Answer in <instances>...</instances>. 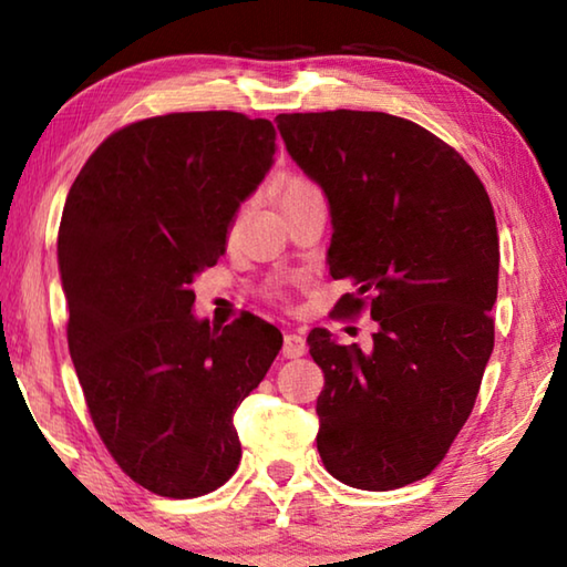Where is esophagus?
<instances>
[{
  "label": "esophagus",
  "instance_id": "1",
  "mask_svg": "<svg viewBox=\"0 0 567 567\" xmlns=\"http://www.w3.org/2000/svg\"><path fill=\"white\" fill-rule=\"evenodd\" d=\"M305 350H307V344H305V338H302V334H297V332H287V334H285L282 354H285V358H287V360L302 358V354H305Z\"/></svg>",
  "mask_w": 567,
  "mask_h": 567
}]
</instances>
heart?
<instances>
[{"label":"heart","instance_id":"heart-1","mask_svg":"<svg viewBox=\"0 0 567 567\" xmlns=\"http://www.w3.org/2000/svg\"><path fill=\"white\" fill-rule=\"evenodd\" d=\"M307 187H312L310 182H305V179H292L290 185H287V187L282 189V199H285V197H290V195H297V192H302V189H307Z\"/></svg>","mask_w":567,"mask_h":567}]
</instances>
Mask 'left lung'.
<instances>
[{
  "mask_svg": "<svg viewBox=\"0 0 567 567\" xmlns=\"http://www.w3.org/2000/svg\"><path fill=\"white\" fill-rule=\"evenodd\" d=\"M285 147L330 205L344 312L368 295V350L307 334L324 372L318 450L332 477L395 491L433 473L473 412L491 360L497 225L473 167L420 124L385 112L277 114Z\"/></svg>",
  "mask_w": 567,
  "mask_h": 567,
  "instance_id": "left-lung-1",
  "label": "left lung"
}]
</instances>
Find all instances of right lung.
I'll use <instances>...</instances> for the list:
<instances>
[{"label":"right lung","instance_id":"add662e5","mask_svg":"<svg viewBox=\"0 0 567 567\" xmlns=\"http://www.w3.org/2000/svg\"><path fill=\"white\" fill-rule=\"evenodd\" d=\"M272 162L270 120L175 112L110 134L66 195L56 260L76 378L112 457L162 497L233 477L235 410L282 348L255 315L209 328L192 312V282Z\"/></svg>","mask_w":567,"mask_h":567}]
</instances>
